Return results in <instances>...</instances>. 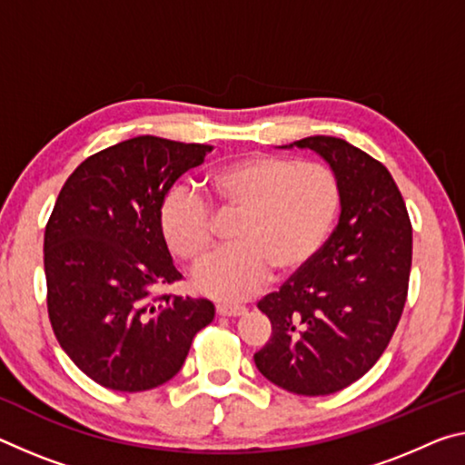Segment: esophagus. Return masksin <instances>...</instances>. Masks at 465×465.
Wrapping results in <instances>:
<instances>
[{"label": "esophagus", "mask_w": 465, "mask_h": 465, "mask_svg": "<svg viewBox=\"0 0 465 465\" xmlns=\"http://www.w3.org/2000/svg\"><path fill=\"white\" fill-rule=\"evenodd\" d=\"M215 311H217L219 316H238V314L244 312L246 308L240 306V304H217Z\"/></svg>", "instance_id": "1"}]
</instances>
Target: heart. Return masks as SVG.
I'll list each match as a JSON object with an SVG mask.
<instances>
[{
    "label": "heart",
    "mask_w": 465,
    "mask_h": 465,
    "mask_svg": "<svg viewBox=\"0 0 465 465\" xmlns=\"http://www.w3.org/2000/svg\"><path fill=\"white\" fill-rule=\"evenodd\" d=\"M204 188L221 211L238 213L232 248L194 275L204 296L240 300L275 277H290L311 262L333 230L341 183L319 161L252 153L213 167ZM159 230L175 259L198 267L213 246L209 204L175 188L159 206Z\"/></svg>",
    "instance_id": "obj_1"
}]
</instances>
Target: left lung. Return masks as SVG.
<instances>
[{
  "label": "left lung",
  "instance_id": "1",
  "mask_svg": "<svg viewBox=\"0 0 465 465\" xmlns=\"http://www.w3.org/2000/svg\"><path fill=\"white\" fill-rule=\"evenodd\" d=\"M293 144L337 173L341 215L319 254L259 302L271 339L254 364L285 391L316 397L364 377L391 341L408 298L411 223L381 161L335 136Z\"/></svg>",
  "mask_w": 465,
  "mask_h": 465
}]
</instances>
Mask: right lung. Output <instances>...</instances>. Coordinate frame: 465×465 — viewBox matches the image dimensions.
Segmentation results:
<instances>
[{
	"mask_svg": "<svg viewBox=\"0 0 465 465\" xmlns=\"http://www.w3.org/2000/svg\"><path fill=\"white\" fill-rule=\"evenodd\" d=\"M209 151L136 136L91 154L60 190L43 244L47 312L62 350L103 387L163 385L215 319L209 300L157 293L182 279L159 230L161 201Z\"/></svg>",
	"mask_w": 465,
	"mask_h": 465,
	"instance_id": "add662e5",
	"label": "right lung"
}]
</instances>
